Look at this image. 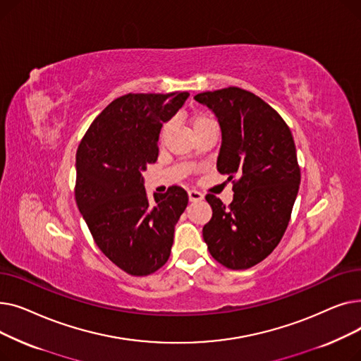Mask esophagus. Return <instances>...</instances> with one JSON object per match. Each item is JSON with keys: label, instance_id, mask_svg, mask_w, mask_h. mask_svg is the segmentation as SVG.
I'll list each match as a JSON object with an SVG mask.
<instances>
[{"label": "esophagus", "instance_id": "1", "mask_svg": "<svg viewBox=\"0 0 361 361\" xmlns=\"http://www.w3.org/2000/svg\"><path fill=\"white\" fill-rule=\"evenodd\" d=\"M188 200L190 202H199V200H203V195L197 190H190L188 192Z\"/></svg>", "mask_w": 361, "mask_h": 361}]
</instances>
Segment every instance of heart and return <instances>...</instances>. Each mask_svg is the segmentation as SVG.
<instances>
[{
	"mask_svg": "<svg viewBox=\"0 0 361 361\" xmlns=\"http://www.w3.org/2000/svg\"><path fill=\"white\" fill-rule=\"evenodd\" d=\"M190 121H192L193 130H197V128H200V127H203V126H206V124L215 123L214 118H212L211 116H207V114H204V112H195L193 116H192V118H190ZM168 130H169V126H165L164 130H162V137L166 136Z\"/></svg>",
	"mask_w": 361,
	"mask_h": 361,
	"instance_id": "heart-1",
	"label": "heart"
}]
</instances>
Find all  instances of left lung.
<instances>
[{
  "label": "left lung",
  "mask_w": 361,
  "mask_h": 361,
  "mask_svg": "<svg viewBox=\"0 0 361 361\" xmlns=\"http://www.w3.org/2000/svg\"><path fill=\"white\" fill-rule=\"evenodd\" d=\"M195 99L221 127L218 171L228 181L237 178L230 206L206 196L212 219L203 240L224 267L249 269L274 252L290 222L300 185L294 139L279 114L252 92L233 86Z\"/></svg>",
  "instance_id": "8db88e82"
}]
</instances>
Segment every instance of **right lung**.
Masks as SVG:
<instances>
[{
	"label": "right lung",
	"instance_id": "right-lung-1",
	"mask_svg": "<svg viewBox=\"0 0 361 361\" xmlns=\"http://www.w3.org/2000/svg\"><path fill=\"white\" fill-rule=\"evenodd\" d=\"M188 92L128 93L93 120L75 154V203L101 252L124 272L146 276L164 267L187 207L173 185L147 197L143 171L158 158V137Z\"/></svg>",
	"mask_w": 361,
	"mask_h": 361
}]
</instances>
